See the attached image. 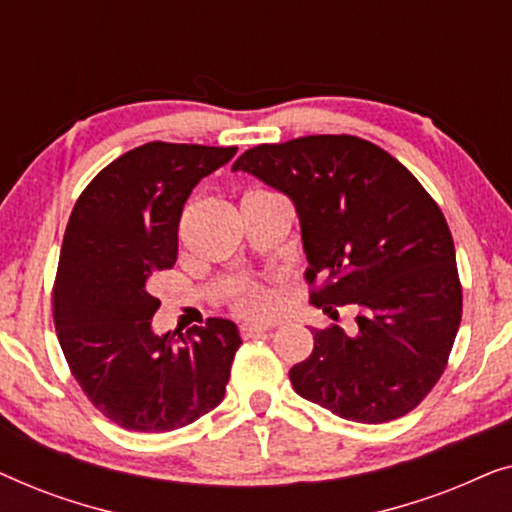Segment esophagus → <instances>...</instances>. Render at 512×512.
<instances>
[{
  "label": "esophagus",
  "instance_id": "obj_1",
  "mask_svg": "<svg viewBox=\"0 0 512 512\" xmlns=\"http://www.w3.org/2000/svg\"><path fill=\"white\" fill-rule=\"evenodd\" d=\"M240 331L244 338H254V335L272 331V324H268V321H244V324L240 326Z\"/></svg>",
  "mask_w": 512,
  "mask_h": 512
}]
</instances>
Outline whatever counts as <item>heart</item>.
Segmentation results:
<instances>
[{"label":"heart","instance_id":"heart-1","mask_svg":"<svg viewBox=\"0 0 512 512\" xmlns=\"http://www.w3.org/2000/svg\"><path fill=\"white\" fill-rule=\"evenodd\" d=\"M235 305L240 307L242 312L249 314H263L272 307V296L265 289H258V286H247L240 296H237Z\"/></svg>","mask_w":512,"mask_h":512}]
</instances>
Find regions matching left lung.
Segmentation results:
<instances>
[{
    "instance_id": "obj_1",
    "label": "left lung",
    "mask_w": 512,
    "mask_h": 512,
    "mask_svg": "<svg viewBox=\"0 0 512 512\" xmlns=\"http://www.w3.org/2000/svg\"><path fill=\"white\" fill-rule=\"evenodd\" d=\"M247 172L296 207L310 303L338 317L354 305L359 331H314L289 370L298 396L352 422L408 415L443 375L461 321L452 233L424 186L380 146L310 135L244 151Z\"/></svg>"
}]
</instances>
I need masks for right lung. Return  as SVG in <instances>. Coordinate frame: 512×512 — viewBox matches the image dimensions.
<instances>
[{
	"label": "right lung",
	"instance_id": "1",
	"mask_svg": "<svg viewBox=\"0 0 512 512\" xmlns=\"http://www.w3.org/2000/svg\"><path fill=\"white\" fill-rule=\"evenodd\" d=\"M237 146L149 142L104 167L76 200L53 289L55 331L90 403L128 431L193 424L226 396L240 331L207 319L153 331L149 279L177 263L179 219L202 177Z\"/></svg>",
	"mask_w": 512,
	"mask_h": 512
}]
</instances>
